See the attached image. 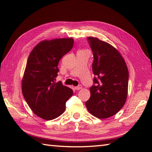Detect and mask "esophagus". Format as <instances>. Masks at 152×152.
I'll list each match as a JSON object with an SVG mask.
<instances>
[{"instance_id": "obj_1", "label": "esophagus", "mask_w": 152, "mask_h": 152, "mask_svg": "<svg viewBox=\"0 0 152 152\" xmlns=\"http://www.w3.org/2000/svg\"><path fill=\"white\" fill-rule=\"evenodd\" d=\"M74 88H75L76 90H80L82 88V86L81 85H79L78 86H76V87H74Z\"/></svg>"}]
</instances>
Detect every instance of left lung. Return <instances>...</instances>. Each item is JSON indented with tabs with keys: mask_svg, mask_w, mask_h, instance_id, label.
<instances>
[{
	"mask_svg": "<svg viewBox=\"0 0 152 152\" xmlns=\"http://www.w3.org/2000/svg\"><path fill=\"white\" fill-rule=\"evenodd\" d=\"M88 40L94 57L92 69L94 85L86 102L88 110L95 117L106 119L117 114L127 100L129 72L120 53L106 42L95 37Z\"/></svg>",
	"mask_w": 152,
	"mask_h": 152,
	"instance_id": "obj_1",
	"label": "left lung"
}]
</instances>
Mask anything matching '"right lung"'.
<instances>
[{
    "label": "right lung",
    "mask_w": 152,
    "mask_h": 152,
    "mask_svg": "<svg viewBox=\"0 0 152 152\" xmlns=\"http://www.w3.org/2000/svg\"><path fill=\"white\" fill-rule=\"evenodd\" d=\"M72 38L43 40L35 46L28 57L22 79V93L35 114L51 120L65 110L66 102L73 91L55 80L58 64L73 47Z\"/></svg>",
    "instance_id": "obj_1"
}]
</instances>
